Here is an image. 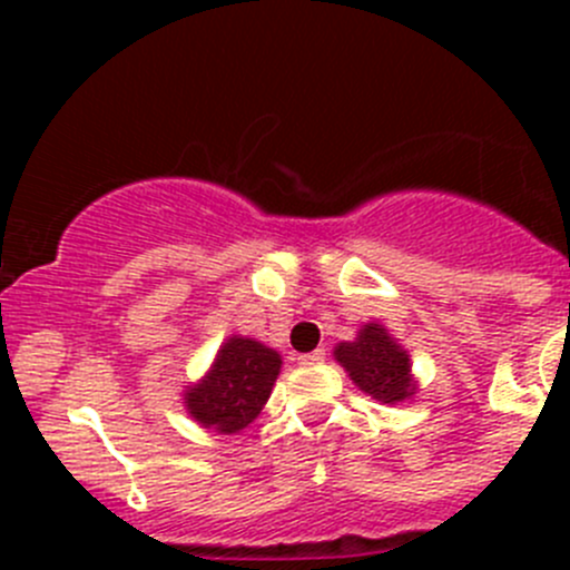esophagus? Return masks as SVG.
Returning <instances> with one entry per match:
<instances>
[{
	"label": "esophagus",
	"instance_id": "esophagus-1",
	"mask_svg": "<svg viewBox=\"0 0 570 570\" xmlns=\"http://www.w3.org/2000/svg\"><path fill=\"white\" fill-rule=\"evenodd\" d=\"M303 366H317V364H322V361H325V350H314V353H303L301 358Z\"/></svg>",
	"mask_w": 570,
	"mask_h": 570
}]
</instances>
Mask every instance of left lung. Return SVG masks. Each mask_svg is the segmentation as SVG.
I'll return each mask as SVG.
<instances>
[{
    "label": "left lung",
    "instance_id": "left-lung-1",
    "mask_svg": "<svg viewBox=\"0 0 570 570\" xmlns=\"http://www.w3.org/2000/svg\"><path fill=\"white\" fill-rule=\"evenodd\" d=\"M338 364L347 370L350 381L375 396L377 402L411 400L416 394V381L411 375V355L389 336L377 322H366L355 342H342L333 350Z\"/></svg>",
    "mask_w": 570,
    "mask_h": 570
}]
</instances>
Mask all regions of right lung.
Masks as SVG:
<instances>
[{
  "mask_svg": "<svg viewBox=\"0 0 570 570\" xmlns=\"http://www.w3.org/2000/svg\"><path fill=\"white\" fill-rule=\"evenodd\" d=\"M281 372V355L262 342L232 336L217 350L204 381L184 394L189 416L215 433L232 435L245 430L262 413Z\"/></svg>",
  "mask_w": 570,
  "mask_h": 570,
  "instance_id": "1",
  "label": "right lung"
}]
</instances>
